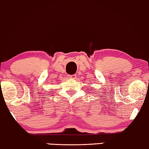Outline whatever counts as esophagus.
Returning <instances> with one entry per match:
<instances>
[{
    "label": "esophagus",
    "mask_w": 149,
    "mask_h": 149,
    "mask_svg": "<svg viewBox=\"0 0 149 149\" xmlns=\"http://www.w3.org/2000/svg\"><path fill=\"white\" fill-rule=\"evenodd\" d=\"M68 77L70 79H75L76 77V75L75 74H73V75H69Z\"/></svg>",
    "instance_id": "obj_1"
}]
</instances>
